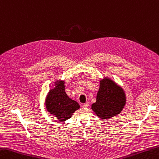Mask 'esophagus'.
Listing matches in <instances>:
<instances>
[{
  "instance_id": "1",
  "label": "esophagus",
  "mask_w": 159,
  "mask_h": 159,
  "mask_svg": "<svg viewBox=\"0 0 159 159\" xmlns=\"http://www.w3.org/2000/svg\"><path fill=\"white\" fill-rule=\"evenodd\" d=\"M89 106V102H85V103H83L82 105V107L84 108H86V107H88Z\"/></svg>"
}]
</instances>
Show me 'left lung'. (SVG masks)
<instances>
[{"label":"left lung","mask_w":159,"mask_h":159,"mask_svg":"<svg viewBox=\"0 0 159 159\" xmlns=\"http://www.w3.org/2000/svg\"><path fill=\"white\" fill-rule=\"evenodd\" d=\"M125 101L123 90L111 80L105 79L100 81L96 101L92 109L101 119H108L120 114Z\"/></svg>","instance_id":"obj_1"}]
</instances>
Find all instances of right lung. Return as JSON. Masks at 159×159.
Masks as SVG:
<instances>
[{
	"label": "right lung",
	"mask_w": 159,
	"mask_h": 159,
	"mask_svg": "<svg viewBox=\"0 0 159 159\" xmlns=\"http://www.w3.org/2000/svg\"><path fill=\"white\" fill-rule=\"evenodd\" d=\"M57 86L52 89L46 98V108L49 112L54 115L59 121L69 119L73 113L79 109L80 105L71 100L65 91L64 82L57 83Z\"/></svg>",
	"instance_id": "right-lung-1"
}]
</instances>
